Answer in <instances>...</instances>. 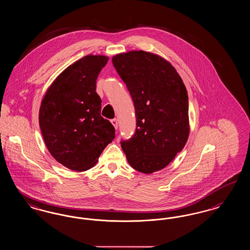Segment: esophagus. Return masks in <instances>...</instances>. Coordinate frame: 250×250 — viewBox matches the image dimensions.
<instances>
[{
	"label": "esophagus",
	"instance_id": "obj_1",
	"mask_svg": "<svg viewBox=\"0 0 250 250\" xmlns=\"http://www.w3.org/2000/svg\"><path fill=\"white\" fill-rule=\"evenodd\" d=\"M110 122H111L112 125L114 126V128H115V129H117V128H118V121H117V119H116V118H114V119H112Z\"/></svg>",
	"mask_w": 250,
	"mask_h": 250
}]
</instances>
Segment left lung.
Instances as JSON below:
<instances>
[{"label": "left lung", "instance_id": "8db88e82", "mask_svg": "<svg viewBox=\"0 0 250 250\" xmlns=\"http://www.w3.org/2000/svg\"><path fill=\"white\" fill-rule=\"evenodd\" d=\"M134 102L137 127L121 147L134 169L165 168L184 148L190 133L187 90L176 69L160 56L130 51L112 58Z\"/></svg>", "mask_w": 250, "mask_h": 250}]
</instances>
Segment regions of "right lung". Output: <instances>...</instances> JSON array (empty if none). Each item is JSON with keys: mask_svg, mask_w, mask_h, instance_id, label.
Here are the masks:
<instances>
[{"mask_svg": "<svg viewBox=\"0 0 250 250\" xmlns=\"http://www.w3.org/2000/svg\"><path fill=\"white\" fill-rule=\"evenodd\" d=\"M105 56H85L63 70L42 100L39 124L51 155L69 169L93 167L105 147L115 138L110 122L100 115L96 92Z\"/></svg>", "mask_w": 250, "mask_h": 250, "instance_id": "obj_1", "label": "right lung"}]
</instances>
